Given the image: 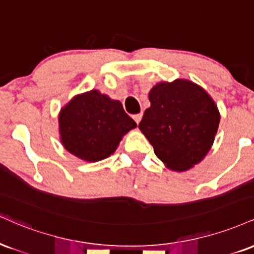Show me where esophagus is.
<instances>
[{"mask_svg":"<svg viewBox=\"0 0 254 254\" xmlns=\"http://www.w3.org/2000/svg\"><path fill=\"white\" fill-rule=\"evenodd\" d=\"M142 117H143V114H137V115L133 116V119H135V122L137 124H139V122H140V119H142Z\"/></svg>","mask_w":254,"mask_h":254,"instance_id":"1","label":"esophagus"}]
</instances>
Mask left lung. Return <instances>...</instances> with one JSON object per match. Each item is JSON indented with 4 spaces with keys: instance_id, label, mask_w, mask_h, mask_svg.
Returning <instances> with one entry per match:
<instances>
[{
    "instance_id": "obj_1",
    "label": "left lung",
    "mask_w": 254,
    "mask_h": 254,
    "mask_svg": "<svg viewBox=\"0 0 254 254\" xmlns=\"http://www.w3.org/2000/svg\"><path fill=\"white\" fill-rule=\"evenodd\" d=\"M151 105L138 127L154 146L155 155L176 172L203 160L220 123L214 100L193 81L158 82L150 90Z\"/></svg>"
}]
</instances>
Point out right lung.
I'll return each instance as SVG.
<instances>
[{"label": "right lung", "instance_id": "right-lung-1", "mask_svg": "<svg viewBox=\"0 0 254 254\" xmlns=\"http://www.w3.org/2000/svg\"><path fill=\"white\" fill-rule=\"evenodd\" d=\"M136 127L119 100L98 90L75 96L59 114L61 143L67 151L87 162L114 154L122 137Z\"/></svg>", "mask_w": 254, "mask_h": 254}]
</instances>
